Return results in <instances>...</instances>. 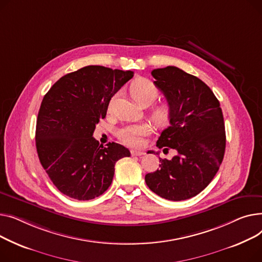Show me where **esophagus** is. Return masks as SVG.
Listing matches in <instances>:
<instances>
[{
  "label": "esophagus",
  "instance_id": "1",
  "mask_svg": "<svg viewBox=\"0 0 262 262\" xmlns=\"http://www.w3.org/2000/svg\"><path fill=\"white\" fill-rule=\"evenodd\" d=\"M131 155L133 157H142L145 155V152L143 151H137V150H131Z\"/></svg>",
  "mask_w": 262,
  "mask_h": 262
}]
</instances>
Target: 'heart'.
Instances as JSON below:
<instances>
[{
  "mask_svg": "<svg viewBox=\"0 0 262 262\" xmlns=\"http://www.w3.org/2000/svg\"><path fill=\"white\" fill-rule=\"evenodd\" d=\"M130 93L133 99L141 105H149L155 102L159 96L158 86L147 78H138L130 86ZM172 116V106L167 103H161L153 107L151 118L159 126L167 125ZM150 133V127L147 124H137L121 128L118 131V137L125 144L131 147H141L143 137Z\"/></svg>",
  "mask_w": 262,
  "mask_h": 262,
  "instance_id": "obj_1",
  "label": "heart"
}]
</instances>
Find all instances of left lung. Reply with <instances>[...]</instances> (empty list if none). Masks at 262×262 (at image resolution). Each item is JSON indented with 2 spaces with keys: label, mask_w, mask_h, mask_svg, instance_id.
Listing matches in <instances>:
<instances>
[{
  "label": "left lung",
  "mask_w": 262,
  "mask_h": 262,
  "mask_svg": "<svg viewBox=\"0 0 262 262\" xmlns=\"http://www.w3.org/2000/svg\"><path fill=\"white\" fill-rule=\"evenodd\" d=\"M151 75L172 106L170 126L161 133L157 147L174 149L177 156L160 159V169L146 174L145 181L158 195L182 201L206 188L219 170L226 144L223 114L217 97L198 77L177 67L153 70Z\"/></svg>",
  "instance_id": "1"
}]
</instances>
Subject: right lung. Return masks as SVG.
<instances>
[{
	"label": "right lung",
	"mask_w": 262,
	"mask_h": 262,
	"mask_svg": "<svg viewBox=\"0 0 262 262\" xmlns=\"http://www.w3.org/2000/svg\"><path fill=\"white\" fill-rule=\"evenodd\" d=\"M132 77V71L89 66L61 77L43 97L36 147L60 192L79 201L101 195L111 185L115 163L130 157L119 144L99 145L93 133L111 98Z\"/></svg>",
	"instance_id": "obj_1"
}]
</instances>
